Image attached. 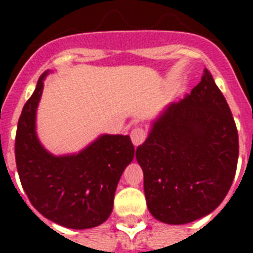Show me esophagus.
I'll return each mask as SVG.
<instances>
[{
  "mask_svg": "<svg viewBox=\"0 0 253 253\" xmlns=\"http://www.w3.org/2000/svg\"><path fill=\"white\" fill-rule=\"evenodd\" d=\"M147 138V131L143 127H135L131 131V140L134 143L135 147L140 146Z\"/></svg>",
  "mask_w": 253,
  "mask_h": 253,
  "instance_id": "1",
  "label": "esophagus"
}]
</instances>
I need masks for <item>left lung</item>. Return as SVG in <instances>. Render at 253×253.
<instances>
[{"mask_svg":"<svg viewBox=\"0 0 253 253\" xmlns=\"http://www.w3.org/2000/svg\"><path fill=\"white\" fill-rule=\"evenodd\" d=\"M238 156L234 117L205 69L200 84L167 107L136 148L150 212L164 223L185 224L214 211L231 188Z\"/></svg>","mask_w":253,"mask_h":253,"instance_id":"left-lung-1","label":"left lung"}]
</instances>
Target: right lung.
Wrapping results in <instances>:
<instances>
[{
  "label": "right lung",
  "mask_w": 253,
  "mask_h": 253,
  "mask_svg": "<svg viewBox=\"0 0 253 253\" xmlns=\"http://www.w3.org/2000/svg\"><path fill=\"white\" fill-rule=\"evenodd\" d=\"M25 103L15 135V163L23 190L42 215L75 230L99 226L109 218L123 170L134 159L128 135H102L80 154L53 156L43 148L35 117L43 80Z\"/></svg>",
  "instance_id": "1"
}]
</instances>
